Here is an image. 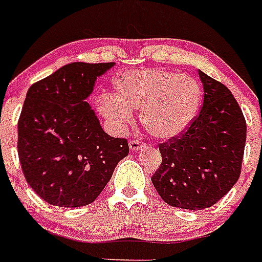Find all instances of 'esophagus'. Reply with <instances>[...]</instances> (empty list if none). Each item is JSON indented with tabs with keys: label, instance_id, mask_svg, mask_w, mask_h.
Returning <instances> with one entry per match:
<instances>
[{
	"label": "esophagus",
	"instance_id": "esophagus-1",
	"mask_svg": "<svg viewBox=\"0 0 262 262\" xmlns=\"http://www.w3.org/2000/svg\"><path fill=\"white\" fill-rule=\"evenodd\" d=\"M128 147H129V149L133 150V152H138V150H140L141 148L145 147V144L141 143V141H138V140H131L128 143Z\"/></svg>",
	"mask_w": 262,
	"mask_h": 262
}]
</instances>
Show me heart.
Returning a JSON list of instances; mask_svg holds the SVG:
<instances>
[{"instance_id":"obj_1","label":"heart","mask_w":262,"mask_h":262,"mask_svg":"<svg viewBox=\"0 0 262 262\" xmlns=\"http://www.w3.org/2000/svg\"><path fill=\"white\" fill-rule=\"evenodd\" d=\"M117 95L97 98L98 113L113 133L123 134L140 109L141 124L160 140L177 138L198 114L203 91L195 78L174 71L144 69L126 71L114 80Z\"/></svg>"}]
</instances>
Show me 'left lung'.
Wrapping results in <instances>:
<instances>
[{
	"label": "left lung",
	"instance_id": "left-lung-1",
	"mask_svg": "<svg viewBox=\"0 0 262 262\" xmlns=\"http://www.w3.org/2000/svg\"><path fill=\"white\" fill-rule=\"evenodd\" d=\"M204 101L181 138L160 144L162 162L152 183L174 208L201 210L224 198L239 179L247 124L230 90L199 70Z\"/></svg>",
	"mask_w": 262,
	"mask_h": 262
}]
</instances>
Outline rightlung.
I'll return each mask as SVG.
<instances>
[{
  "label": "right lung",
  "instance_id": "right-lung-1",
  "mask_svg": "<svg viewBox=\"0 0 262 262\" xmlns=\"http://www.w3.org/2000/svg\"><path fill=\"white\" fill-rule=\"evenodd\" d=\"M73 62L32 84L18 122V155L33 191L54 206L93 203L128 155L87 102L97 78L114 66Z\"/></svg>",
  "mask_w": 262,
  "mask_h": 262
}]
</instances>
